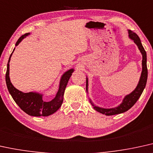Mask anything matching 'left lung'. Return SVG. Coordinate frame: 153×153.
Segmentation results:
<instances>
[{
    "instance_id": "obj_1",
    "label": "left lung",
    "mask_w": 153,
    "mask_h": 153,
    "mask_svg": "<svg viewBox=\"0 0 153 153\" xmlns=\"http://www.w3.org/2000/svg\"><path fill=\"white\" fill-rule=\"evenodd\" d=\"M128 36L131 39L133 40L135 44L138 46L139 50L141 52L143 56V60H142V66L143 70L142 73H141L140 78L139 80V82L137 85L136 88L131 92V94H128L124 97L122 103L120 105L118 106L117 107L111 108V109H104V108H101L99 107L94 106L93 103L91 102L90 103L94 107V109L100 113L103 114L107 116H111L115 114H119L123 113V112L128 111L129 109L136 104V102L138 101V100L140 97L141 94L143 92L144 88H146L147 79H148V68H147V55L146 52L145 51L143 46L142 44H141L140 39L139 36L135 33V32H132V31L128 30ZM88 78L86 79V90L88 91Z\"/></svg>"
}]
</instances>
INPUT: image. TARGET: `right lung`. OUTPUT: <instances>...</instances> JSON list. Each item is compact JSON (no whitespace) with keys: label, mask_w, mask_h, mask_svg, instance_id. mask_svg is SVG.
Returning a JSON list of instances; mask_svg holds the SVG:
<instances>
[{"label":"right lung","mask_w":153,"mask_h":153,"mask_svg":"<svg viewBox=\"0 0 153 153\" xmlns=\"http://www.w3.org/2000/svg\"><path fill=\"white\" fill-rule=\"evenodd\" d=\"M29 34L30 33H26L24 35L21 36L15 44V46L18 45L23 39ZM14 50L15 49H13V51H14ZM13 53L10 54V56L9 58L8 63L7 65L5 81H6L7 90H8L10 94H11L14 101L16 102V104L22 111H24L27 114L33 116V117H41V116L47 117V116L51 115L54 112L56 111L61 107V104L63 103L65 89L66 88L68 82L74 70L70 69L62 75L61 81H60L59 91H58L55 98L50 102H44L42 100V94L36 93V92L25 93V92L17 90L13 85L9 77V63Z\"/></svg>","instance_id":"1"}]
</instances>
